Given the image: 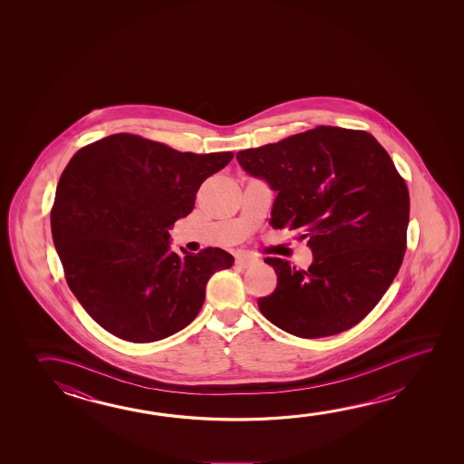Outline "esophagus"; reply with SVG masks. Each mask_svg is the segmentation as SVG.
Segmentation results:
<instances>
[{
    "instance_id": "34e87169",
    "label": "esophagus",
    "mask_w": 464,
    "mask_h": 464,
    "mask_svg": "<svg viewBox=\"0 0 464 464\" xmlns=\"http://www.w3.org/2000/svg\"><path fill=\"white\" fill-rule=\"evenodd\" d=\"M252 264H254V258L246 256V254H241V256L236 257V266H239V268H247Z\"/></svg>"
}]
</instances>
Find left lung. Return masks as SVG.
Returning a JSON list of instances; mask_svg holds the SVG:
<instances>
[{"label": "left lung", "mask_w": 464, "mask_h": 464, "mask_svg": "<svg viewBox=\"0 0 464 464\" xmlns=\"http://www.w3.org/2000/svg\"><path fill=\"white\" fill-rule=\"evenodd\" d=\"M236 159L278 192L270 225L296 229L314 254L307 270L266 258L276 288L258 297L264 317L301 338L354 327L395 280L406 252L410 192L387 150L365 130L317 126Z\"/></svg>", "instance_id": "obj_1"}]
</instances>
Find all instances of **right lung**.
Instances as JSON below:
<instances>
[{"label":"right lung","mask_w":464,"mask_h":464,"mask_svg":"<svg viewBox=\"0 0 464 464\" xmlns=\"http://www.w3.org/2000/svg\"><path fill=\"white\" fill-rule=\"evenodd\" d=\"M233 157L178 152L121 132L71 159L56 188L52 235L69 288L100 327L150 343L198 317L210 276L235 258L220 247L181 257L168 231Z\"/></svg>","instance_id":"obj_1"}]
</instances>
